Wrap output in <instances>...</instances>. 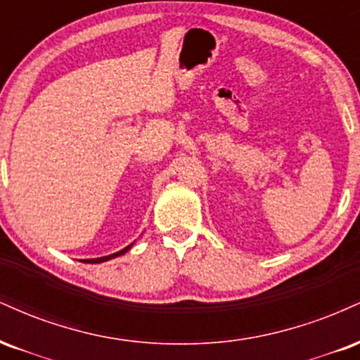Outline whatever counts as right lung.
<instances>
[{"mask_svg": "<svg viewBox=\"0 0 360 360\" xmlns=\"http://www.w3.org/2000/svg\"><path fill=\"white\" fill-rule=\"evenodd\" d=\"M131 246H128V248H124V249H121V251H117V252H114V255H109V256H104V257H96V259H82L84 263H104V261H108V259H112V257H117V256H121V255H124L126 251H128Z\"/></svg>", "mask_w": 360, "mask_h": 360, "instance_id": "right-lung-1", "label": "right lung"}]
</instances>
